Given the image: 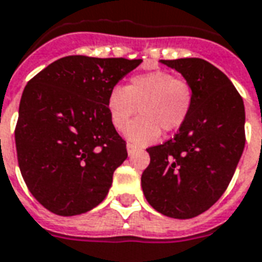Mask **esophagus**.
<instances>
[{
  "label": "esophagus",
  "mask_w": 262,
  "mask_h": 262,
  "mask_svg": "<svg viewBox=\"0 0 262 262\" xmlns=\"http://www.w3.org/2000/svg\"><path fill=\"white\" fill-rule=\"evenodd\" d=\"M126 148H127V154H129V156H132V154H133V152L136 151L137 147L135 146L133 143H127V146H126Z\"/></svg>",
  "instance_id": "esophagus-1"
}]
</instances>
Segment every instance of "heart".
<instances>
[{"label": "heart", "mask_w": 262, "mask_h": 262, "mask_svg": "<svg viewBox=\"0 0 262 262\" xmlns=\"http://www.w3.org/2000/svg\"><path fill=\"white\" fill-rule=\"evenodd\" d=\"M194 101L193 89L183 79L165 71L139 73L125 87L115 86L106 97V111L111 125L125 130L139 108L142 116L126 129L127 140L146 146L161 136V130L175 132L190 115Z\"/></svg>", "instance_id": "obj_1"}]
</instances>
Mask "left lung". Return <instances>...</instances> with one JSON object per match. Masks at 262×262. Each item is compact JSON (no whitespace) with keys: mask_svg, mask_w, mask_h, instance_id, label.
<instances>
[{"mask_svg":"<svg viewBox=\"0 0 262 262\" xmlns=\"http://www.w3.org/2000/svg\"><path fill=\"white\" fill-rule=\"evenodd\" d=\"M193 89L187 121L173 139L147 148L141 175L148 204L160 214L189 220L220 200L245 150V104L228 76L200 58L161 59Z\"/></svg>","mask_w":262,"mask_h":262,"instance_id":"obj_1","label":"left lung"}]
</instances>
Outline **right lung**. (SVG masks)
Returning a JSON list of instances; mask_svg holds the SVG:
<instances>
[{"label": "right lung", "mask_w": 262, "mask_h": 262, "mask_svg": "<svg viewBox=\"0 0 262 262\" xmlns=\"http://www.w3.org/2000/svg\"><path fill=\"white\" fill-rule=\"evenodd\" d=\"M141 59L69 55L23 90L15 129L17 162L34 199L62 216L93 210L127 158L106 97Z\"/></svg>", "instance_id": "add662e5"}]
</instances>
